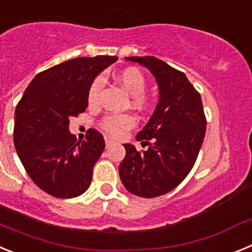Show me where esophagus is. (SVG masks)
Instances as JSON below:
<instances>
[{"mask_svg":"<svg viewBox=\"0 0 252 252\" xmlns=\"http://www.w3.org/2000/svg\"><path fill=\"white\" fill-rule=\"evenodd\" d=\"M113 140H111V139H108V137H106V148H110L111 145H113Z\"/></svg>","mask_w":252,"mask_h":252,"instance_id":"esophagus-1","label":"esophagus"}]
</instances>
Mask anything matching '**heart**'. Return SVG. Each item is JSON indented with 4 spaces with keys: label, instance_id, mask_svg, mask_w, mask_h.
Listing matches in <instances>:
<instances>
[{
    "label": "heart",
    "instance_id": "b5f03b06",
    "mask_svg": "<svg viewBox=\"0 0 252 252\" xmlns=\"http://www.w3.org/2000/svg\"><path fill=\"white\" fill-rule=\"evenodd\" d=\"M117 81L126 92L132 95V104L140 108L148 104V99L144 97L146 91V79L140 70L135 68H127L117 74ZM102 88V79L95 78L88 90V102L95 104L98 102L99 92ZM135 126V119L131 115H110L101 121V127L108 135L119 137Z\"/></svg>",
    "mask_w": 252,
    "mask_h": 252
}]
</instances>
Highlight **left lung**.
I'll return each mask as SVG.
<instances>
[{
    "instance_id": "8db88e82",
    "label": "left lung",
    "mask_w": 252,
    "mask_h": 252,
    "mask_svg": "<svg viewBox=\"0 0 252 252\" xmlns=\"http://www.w3.org/2000/svg\"><path fill=\"white\" fill-rule=\"evenodd\" d=\"M126 60L150 70L159 86V102L136 135L148 150L124 144L126 157L120 164V178L132 194L154 198L177 188L192 170L206 135V116L201 94L183 72L155 57Z\"/></svg>"
}]
</instances>
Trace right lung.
<instances>
[{
  "instance_id": "add662e5",
  "label": "right lung",
  "mask_w": 252,
  "mask_h": 252,
  "mask_svg": "<svg viewBox=\"0 0 252 252\" xmlns=\"http://www.w3.org/2000/svg\"><path fill=\"white\" fill-rule=\"evenodd\" d=\"M116 57L75 58L35 75L15 111L13 144L31 180L57 198L83 194L104 150L102 133L87 131L77 141L69 119L84 112L94 78Z\"/></svg>"
}]
</instances>
